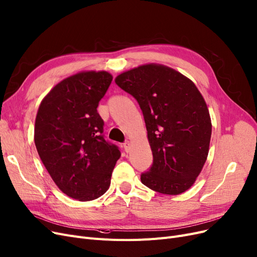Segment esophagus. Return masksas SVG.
I'll use <instances>...</instances> for the list:
<instances>
[{
    "instance_id": "obj_1",
    "label": "esophagus",
    "mask_w": 257,
    "mask_h": 257,
    "mask_svg": "<svg viewBox=\"0 0 257 257\" xmlns=\"http://www.w3.org/2000/svg\"><path fill=\"white\" fill-rule=\"evenodd\" d=\"M123 149H125L126 153H130V150H131V144H130L129 141H126L125 143H123Z\"/></svg>"
}]
</instances>
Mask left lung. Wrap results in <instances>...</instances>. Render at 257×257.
Listing matches in <instances>:
<instances>
[{"label":"left lung","instance_id":"obj_1","mask_svg":"<svg viewBox=\"0 0 257 257\" xmlns=\"http://www.w3.org/2000/svg\"><path fill=\"white\" fill-rule=\"evenodd\" d=\"M115 83L143 112L153 166L141 181L164 195L182 194L195 183L206 161L212 121L195 83L169 66L148 63L119 74Z\"/></svg>","mask_w":257,"mask_h":257}]
</instances>
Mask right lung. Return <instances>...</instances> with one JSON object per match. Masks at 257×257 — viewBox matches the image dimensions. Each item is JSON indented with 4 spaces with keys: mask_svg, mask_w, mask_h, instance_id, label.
<instances>
[{
    "mask_svg": "<svg viewBox=\"0 0 257 257\" xmlns=\"http://www.w3.org/2000/svg\"><path fill=\"white\" fill-rule=\"evenodd\" d=\"M113 77L106 71H84L61 80L37 112L35 145L55 184L69 197L91 201L108 191L120 157L103 139L97 112Z\"/></svg>",
    "mask_w": 257,
    "mask_h": 257,
    "instance_id": "add662e5",
    "label": "right lung"
}]
</instances>
